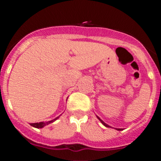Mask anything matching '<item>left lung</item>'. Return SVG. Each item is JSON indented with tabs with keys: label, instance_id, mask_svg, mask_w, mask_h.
Listing matches in <instances>:
<instances>
[{
	"label": "left lung",
	"instance_id": "8db88e82",
	"mask_svg": "<svg viewBox=\"0 0 161 161\" xmlns=\"http://www.w3.org/2000/svg\"><path fill=\"white\" fill-rule=\"evenodd\" d=\"M97 118H98V117H97ZM98 119H99V120H100V121H101V122H102V124H103V125H104V126H107V127H109V126H108V125H107V124H106V123H104L103 121H102V119H100V118H98ZM117 130H121V129H117Z\"/></svg>",
	"mask_w": 161,
	"mask_h": 161
}]
</instances>
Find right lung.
Here are the masks:
<instances>
[{"instance_id":"right-lung-1","label":"right lung","mask_w":161,"mask_h":161,"mask_svg":"<svg viewBox=\"0 0 161 161\" xmlns=\"http://www.w3.org/2000/svg\"><path fill=\"white\" fill-rule=\"evenodd\" d=\"M58 118H59V117L55 118V119H53V120H51V121H48V122H46V123H42V122H41V123H31V126H34V127H36V128H42V127L45 126H46V125H48V124H50V123H53L54 121L56 120V119H57Z\"/></svg>"}]
</instances>
